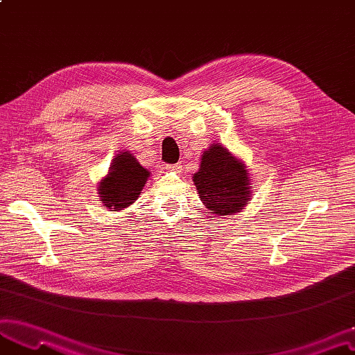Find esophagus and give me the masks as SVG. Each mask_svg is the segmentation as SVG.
<instances>
[{
    "label": "esophagus",
    "mask_w": 355,
    "mask_h": 355,
    "mask_svg": "<svg viewBox=\"0 0 355 355\" xmlns=\"http://www.w3.org/2000/svg\"><path fill=\"white\" fill-rule=\"evenodd\" d=\"M181 164H174V165H166V169L168 171H174V172H178V171H181Z\"/></svg>",
    "instance_id": "obj_1"
}]
</instances>
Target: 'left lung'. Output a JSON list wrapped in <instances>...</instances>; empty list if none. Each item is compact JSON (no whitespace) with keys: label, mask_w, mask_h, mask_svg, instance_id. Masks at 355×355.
Listing matches in <instances>:
<instances>
[{"label":"left lung","mask_w":355,"mask_h":355,"mask_svg":"<svg viewBox=\"0 0 355 355\" xmlns=\"http://www.w3.org/2000/svg\"><path fill=\"white\" fill-rule=\"evenodd\" d=\"M193 183L202 204L216 216L241 212L252 193L245 162L234 156L221 143L211 144L202 153Z\"/></svg>","instance_id":"8db88e82"}]
</instances>
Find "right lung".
Here are the masks:
<instances>
[{
    "instance_id": "add662e5",
    "label": "right lung",
    "mask_w": 355,
    "mask_h": 355,
    "mask_svg": "<svg viewBox=\"0 0 355 355\" xmlns=\"http://www.w3.org/2000/svg\"><path fill=\"white\" fill-rule=\"evenodd\" d=\"M150 171L141 166L130 151H119L107 175L98 183V195L108 211H120L134 204L144 189Z\"/></svg>"
}]
</instances>
